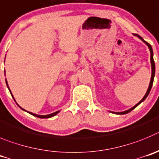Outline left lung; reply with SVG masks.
<instances>
[{"label":"left lung","instance_id":"obj_1","mask_svg":"<svg viewBox=\"0 0 159 159\" xmlns=\"http://www.w3.org/2000/svg\"><path fill=\"white\" fill-rule=\"evenodd\" d=\"M135 36H137L138 37L139 39H141V40L143 41V42L144 43L146 44V45L148 47V48H149L150 50V52H151V81H150V84H149V86H148V89H147V93H146V94L144 95V97H143V99L141 100V101H139V102L138 103V104H136L135 105V106H133L132 108H129V109L126 110V111H111V112H112V113L114 114H117V115H123V114H127L128 113V112H130L131 111H132L134 108H136L137 106H138L139 104H141V103L143 102V101H145V99L147 97V96L149 95L150 92H151V87H152L153 85V81H154V74H155V64H154V58H153V50H152V48H151V46L148 43L146 42L145 40H144L142 38L141 36H139V35H136V34H135Z\"/></svg>","mask_w":159,"mask_h":159}]
</instances>
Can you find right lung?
<instances>
[{
  "label": "right lung",
  "instance_id": "1",
  "mask_svg": "<svg viewBox=\"0 0 159 159\" xmlns=\"http://www.w3.org/2000/svg\"><path fill=\"white\" fill-rule=\"evenodd\" d=\"M5 82H6V85H7V87H8V89H9V92H10V93H11V95H12V97H13V99H14V101H16V100H15V98H14V97H13V95H12V92H11V90H10V89H9V86H8V81H7V80L5 79ZM18 106H19V104H18ZM20 108H21V109L22 110H24V111H27V112H28V113L29 114H31V115H32V116H36V117H39V118H42V119H45V118H51V117H53V116H55V115H57V114L58 113V112H59L60 111V110H58V111H55V112H53V113H51V114H48V115H38V114H35V113H32V112H31V111H26V110L25 109H24V108H21L20 106H19Z\"/></svg>",
  "mask_w": 159,
  "mask_h": 159
}]
</instances>
